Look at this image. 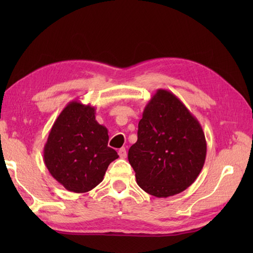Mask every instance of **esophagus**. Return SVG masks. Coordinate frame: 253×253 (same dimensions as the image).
<instances>
[{
	"label": "esophagus",
	"mask_w": 253,
	"mask_h": 253,
	"mask_svg": "<svg viewBox=\"0 0 253 253\" xmlns=\"http://www.w3.org/2000/svg\"><path fill=\"white\" fill-rule=\"evenodd\" d=\"M118 155H120L121 159H125L127 157V153H126V149L125 148H122L118 150Z\"/></svg>",
	"instance_id": "34e87169"
}]
</instances>
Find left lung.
<instances>
[{
	"mask_svg": "<svg viewBox=\"0 0 253 253\" xmlns=\"http://www.w3.org/2000/svg\"><path fill=\"white\" fill-rule=\"evenodd\" d=\"M206 157L200 123L174 93L157 90L138 124V140L128 151L138 186L158 198L175 196L195 182Z\"/></svg>",
	"mask_w": 253,
	"mask_h": 253,
	"instance_id": "left-lung-1",
	"label": "left lung"
}]
</instances>
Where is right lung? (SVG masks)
Segmentation results:
<instances>
[{
    "mask_svg": "<svg viewBox=\"0 0 253 253\" xmlns=\"http://www.w3.org/2000/svg\"><path fill=\"white\" fill-rule=\"evenodd\" d=\"M107 132L95 121L94 106L69 102L53 124L43 149L44 164L53 178L77 193L98 186L110 163L118 158L107 147Z\"/></svg>",
    "mask_w": 253,
    "mask_h": 253,
    "instance_id": "obj_1",
    "label": "right lung"
}]
</instances>
